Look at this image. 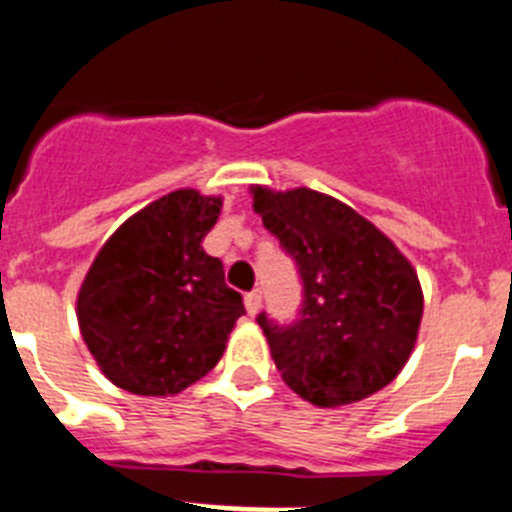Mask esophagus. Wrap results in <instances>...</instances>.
<instances>
[{"label": "esophagus", "mask_w": 512, "mask_h": 512, "mask_svg": "<svg viewBox=\"0 0 512 512\" xmlns=\"http://www.w3.org/2000/svg\"><path fill=\"white\" fill-rule=\"evenodd\" d=\"M243 302H246V310H248V315H256V312L261 310V292L259 289H253V292H248L246 297H243Z\"/></svg>", "instance_id": "34e87169"}]
</instances>
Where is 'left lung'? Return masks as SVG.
Instances as JSON below:
<instances>
[{
    "label": "left lung",
    "mask_w": 512,
    "mask_h": 512,
    "mask_svg": "<svg viewBox=\"0 0 512 512\" xmlns=\"http://www.w3.org/2000/svg\"><path fill=\"white\" fill-rule=\"evenodd\" d=\"M253 210L300 269V318L261 312L271 359L292 392L318 408L374 395L408 364L423 318V289L400 248L330 194L251 187Z\"/></svg>",
    "instance_id": "8db88e82"
}]
</instances>
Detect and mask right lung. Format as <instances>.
I'll use <instances>...</instances> for the list:
<instances>
[{"label": "right lung", "mask_w": 512, "mask_h": 512, "mask_svg": "<svg viewBox=\"0 0 512 512\" xmlns=\"http://www.w3.org/2000/svg\"><path fill=\"white\" fill-rule=\"evenodd\" d=\"M223 197L176 189L128 217L99 248L76 318L102 374L120 390L169 397L220 361L246 307L202 241Z\"/></svg>", "instance_id": "obj_1"}]
</instances>
